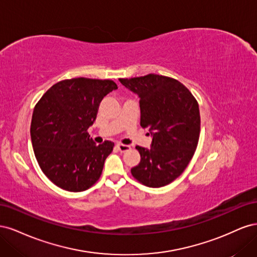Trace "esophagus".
Returning <instances> with one entry per match:
<instances>
[{
    "mask_svg": "<svg viewBox=\"0 0 257 257\" xmlns=\"http://www.w3.org/2000/svg\"><path fill=\"white\" fill-rule=\"evenodd\" d=\"M116 149H118L120 152H125L131 149V147L127 145H122V144H116Z\"/></svg>",
    "mask_w": 257,
    "mask_h": 257,
    "instance_id": "1",
    "label": "esophagus"
}]
</instances>
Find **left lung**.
Segmentation results:
<instances>
[{"mask_svg": "<svg viewBox=\"0 0 257 257\" xmlns=\"http://www.w3.org/2000/svg\"><path fill=\"white\" fill-rule=\"evenodd\" d=\"M119 80L138 95L141 125L149 128L152 137L150 149L136 147L141 162L131 173L149 188L167 185L184 172L196 150L200 132L197 100L169 77L149 74Z\"/></svg>", "mask_w": 257, "mask_h": 257, "instance_id": "1", "label": "left lung"}]
</instances>
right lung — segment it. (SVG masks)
Masks as SVG:
<instances>
[{
    "mask_svg": "<svg viewBox=\"0 0 257 257\" xmlns=\"http://www.w3.org/2000/svg\"><path fill=\"white\" fill-rule=\"evenodd\" d=\"M118 87L112 80H62L45 93L34 108L31 141L43 173L69 192L88 190L102 175L113 143L96 145L88 128L94 123L99 103Z\"/></svg>",
    "mask_w": 257,
    "mask_h": 257,
    "instance_id": "right-lung-1",
    "label": "right lung"
}]
</instances>
